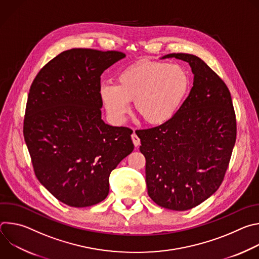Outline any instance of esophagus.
I'll return each mask as SVG.
<instances>
[{
    "instance_id": "1",
    "label": "esophagus",
    "mask_w": 259,
    "mask_h": 259,
    "mask_svg": "<svg viewBox=\"0 0 259 259\" xmlns=\"http://www.w3.org/2000/svg\"><path fill=\"white\" fill-rule=\"evenodd\" d=\"M131 138H132V141H133L134 145L137 147V146L140 144V139L138 138V136H137L135 133H133V134L131 135Z\"/></svg>"
}]
</instances>
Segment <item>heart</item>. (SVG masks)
Returning a JSON list of instances; mask_svg holds the SVG:
<instances>
[{
	"instance_id": "1",
	"label": "heart",
	"mask_w": 259,
	"mask_h": 259,
	"mask_svg": "<svg viewBox=\"0 0 259 259\" xmlns=\"http://www.w3.org/2000/svg\"><path fill=\"white\" fill-rule=\"evenodd\" d=\"M188 71L176 63L138 62L123 70L117 85L102 84L100 98L115 123L125 121L133 101L135 112L143 121L158 126L177 112L190 89Z\"/></svg>"
}]
</instances>
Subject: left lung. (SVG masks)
Wrapping results in <instances>:
<instances>
[{"mask_svg":"<svg viewBox=\"0 0 259 259\" xmlns=\"http://www.w3.org/2000/svg\"><path fill=\"white\" fill-rule=\"evenodd\" d=\"M161 58L187 61L193 87L169 121L136 134L150 198L163 208L186 211L223 182L236 142V116L227 85L200 57L171 53Z\"/></svg>","mask_w":259,"mask_h":259,"instance_id":"8db88e82","label":"left lung"}]
</instances>
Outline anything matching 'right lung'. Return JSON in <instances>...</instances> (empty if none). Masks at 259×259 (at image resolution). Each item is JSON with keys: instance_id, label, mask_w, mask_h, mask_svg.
Instances as JSON below:
<instances>
[{"instance_id": "add662e5", "label": "right lung", "mask_w": 259, "mask_h": 259, "mask_svg": "<svg viewBox=\"0 0 259 259\" xmlns=\"http://www.w3.org/2000/svg\"><path fill=\"white\" fill-rule=\"evenodd\" d=\"M125 57L118 51L70 49L49 61L30 86L23 134L33 170L70 207L103 201L110 172L134 150L133 131L105 124L100 109V76Z\"/></svg>"}]
</instances>
